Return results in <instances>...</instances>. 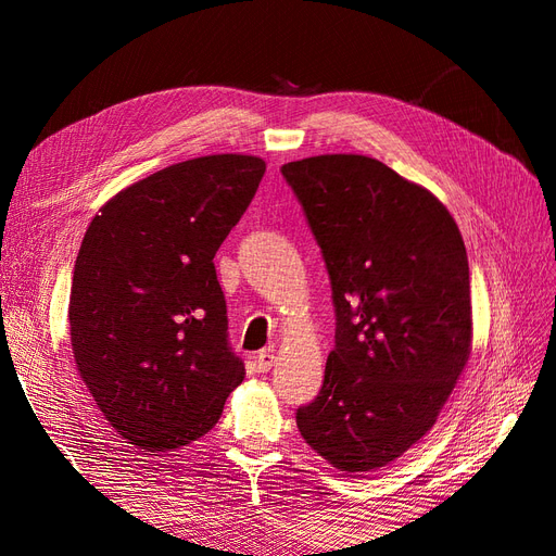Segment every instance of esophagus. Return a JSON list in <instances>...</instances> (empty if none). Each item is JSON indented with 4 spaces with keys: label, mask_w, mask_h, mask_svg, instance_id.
I'll return each mask as SVG.
<instances>
[{
    "label": "esophagus",
    "mask_w": 556,
    "mask_h": 556,
    "mask_svg": "<svg viewBox=\"0 0 556 556\" xmlns=\"http://www.w3.org/2000/svg\"><path fill=\"white\" fill-rule=\"evenodd\" d=\"M255 364H257V371H260V374H266L268 368L274 366V352L260 350V352H257V357H255Z\"/></svg>",
    "instance_id": "esophagus-1"
}]
</instances>
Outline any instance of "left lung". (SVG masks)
I'll return each instance as SVG.
<instances>
[{"label":"left lung","mask_w":556,"mask_h":556,"mask_svg":"<svg viewBox=\"0 0 556 556\" xmlns=\"http://www.w3.org/2000/svg\"><path fill=\"white\" fill-rule=\"evenodd\" d=\"M331 280L336 345L296 410L331 466H387L435 425L470 355V280L450 211L366 155L282 164Z\"/></svg>","instance_id":"left-lung-1"}]
</instances>
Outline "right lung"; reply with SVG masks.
<instances>
[{
  "mask_svg": "<svg viewBox=\"0 0 556 556\" xmlns=\"http://www.w3.org/2000/svg\"><path fill=\"white\" fill-rule=\"evenodd\" d=\"M264 172V160L233 153L172 164L109 199L80 243L70 296L78 376L146 452L201 439L245 378L213 257Z\"/></svg>",
  "mask_w": 556,
  "mask_h": 556,
  "instance_id": "obj_1",
  "label": "right lung"
}]
</instances>
